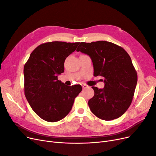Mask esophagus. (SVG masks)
Listing matches in <instances>:
<instances>
[{
    "label": "esophagus",
    "mask_w": 156,
    "mask_h": 156,
    "mask_svg": "<svg viewBox=\"0 0 156 156\" xmlns=\"http://www.w3.org/2000/svg\"><path fill=\"white\" fill-rule=\"evenodd\" d=\"M81 86H82V87H83V89H84V88H86L88 87V86L86 85L85 84H81Z\"/></svg>",
    "instance_id": "obj_1"
}]
</instances>
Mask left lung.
Listing matches in <instances>:
<instances>
[{
	"mask_svg": "<svg viewBox=\"0 0 156 156\" xmlns=\"http://www.w3.org/2000/svg\"><path fill=\"white\" fill-rule=\"evenodd\" d=\"M77 51L90 56L94 75L104 78V88L92 87L94 96L88 101L90 109L103 120L120 117L131 105L137 83L129 55L122 47L107 41L81 42Z\"/></svg>",
	"mask_w": 156,
	"mask_h": 156,
	"instance_id": "obj_1",
	"label": "left lung"
}]
</instances>
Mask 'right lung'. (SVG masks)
<instances>
[{"label":"right lung","mask_w":156,"mask_h":156,"mask_svg":"<svg viewBox=\"0 0 156 156\" xmlns=\"http://www.w3.org/2000/svg\"><path fill=\"white\" fill-rule=\"evenodd\" d=\"M79 42H46L33 51L24 66V92L32 110L47 122H57L68 115L75 98L81 92L79 84L67 86L58 80L64 61Z\"/></svg>","instance_id":"add662e5"}]
</instances>
